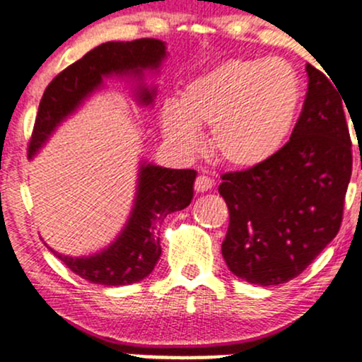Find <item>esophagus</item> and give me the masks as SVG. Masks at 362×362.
<instances>
[{"mask_svg":"<svg viewBox=\"0 0 362 362\" xmlns=\"http://www.w3.org/2000/svg\"><path fill=\"white\" fill-rule=\"evenodd\" d=\"M214 185V180L211 177H206V175H199L197 178H195V190L197 192H206V190L213 189Z\"/></svg>","mask_w":362,"mask_h":362,"instance_id":"obj_1","label":"esophagus"}]
</instances>
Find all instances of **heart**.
Returning a JSON list of instances; mask_svg holds the SVG:
<instances>
[{"label": "heart", "instance_id": "b5f03b06", "mask_svg": "<svg viewBox=\"0 0 362 362\" xmlns=\"http://www.w3.org/2000/svg\"><path fill=\"white\" fill-rule=\"evenodd\" d=\"M301 80L284 59H230L185 86L160 110L163 134L182 153L211 127V148L235 168L264 165L284 146L301 105Z\"/></svg>", "mask_w": 362, "mask_h": 362}]
</instances>
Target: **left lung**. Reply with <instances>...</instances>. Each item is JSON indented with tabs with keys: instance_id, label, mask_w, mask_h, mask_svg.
I'll return each mask as SVG.
<instances>
[{
	"instance_id": "1",
	"label": "left lung",
	"mask_w": 362,
	"mask_h": 362,
	"mask_svg": "<svg viewBox=\"0 0 362 362\" xmlns=\"http://www.w3.org/2000/svg\"><path fill=\"white\" fill-rule=\"evenodd\" d=\"M306 73L308 91L288 143L264 165L221 175L230 211L221 252L230 271L250 284L300 276L342 223L352 173L347 105L332 78L311 64Z\"/></svg>"
}]
</instances>
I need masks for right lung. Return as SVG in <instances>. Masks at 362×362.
I'll return each mask as SVG.
<instances>
[{"label": "right lung", "instance_id": "add662e5", "mask_svg": "<svg viewBox=\"0 0 362 362\" xmlns=\"http://www.w3.org/2000/svg\"><path fill=\"white\" fill-rule=\"evenodd\" d=\"M167 57L165 42L138 39L132 42H105L91 49L81 59L57 74L45 88L34 132L28 144V158L42 148L52 131L100 88L105 76L132 74L143 76L144 69H158ZM155 90L139 85L138 100L149 105ZM195 170H173L143 163L139 168L134 207L115 242L91 257H68L51 252L66 267L88 282L102 286H126L151 274L161 255L158 228L170 213L182 211L194 197Z\"/></svg>", "mask_w": 362, "mask_h": 362}]
</instances>
